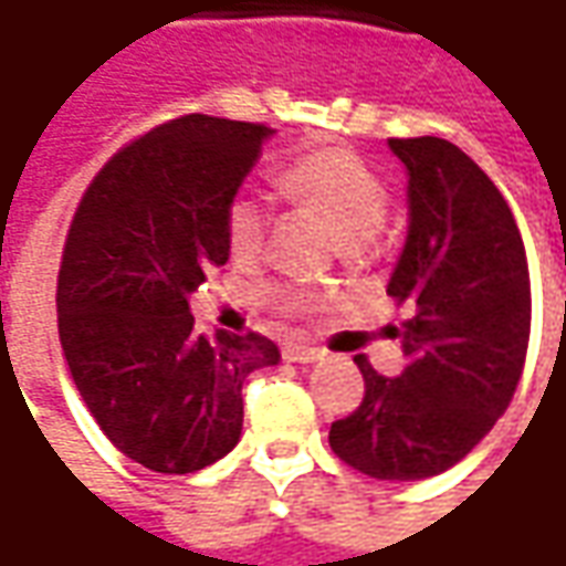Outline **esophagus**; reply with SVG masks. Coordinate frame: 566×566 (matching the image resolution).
Instances as JSON below:
<instances>
[{"mask_svg":"<svg viewBox=\"0 0 566 566\" xmlns=\"http://www.w3.org/2000/svg\"><path fill=\"white\" fill-rule=\"evenodd\" d=\"M283 359L286 361H317L324 359V349H317V346H305V343H286L283 346Z\"/></svg>","mask_w":566,"mask_h":566,"instance_id":"obj_1","label":"esophagus"}]
</instances>
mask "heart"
<instances>
[{"mask_svg": "<svg viewBox=\"0 0 566 566\" xmlns=\"http://www.w3.org/2000/svg\"><path fill=\"white\" fill-rule=\"evenodd\" d=\"M280 186L298 205L321 213L346 245H365L380 232L390 213V191L380 176L343 147H317L298 157L280 172ZM271 213L254 195H235L227 207L229 251L242 261L264 249ZM273 298L286 312H305L315 305V295L298 290H276Z\"/></svg>", "mask_w": 566, "mask_h": 566, "instance_id": "1", "label": "heart"}]
</instances>
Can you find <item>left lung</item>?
<instances>
[{"mask_svg":"<svg viewBox=\"0 0 566 566\" xmlns=\"http://www.w3.org/2000/svg\"><path fill=\"white\" fill-rule=\"evenodd\" d=\"M406 166L409 229L387 295L412 317L394 327L406 368L384 378L356 356L365 397L331 424L343 463L419 482L460 463L511 406L530 346V264L504 195L457 144L390 138Z\"/></svg>","mask_w":566,"mask_h":566,"instance_id":"obj_1","label":"left lung"}]
</instances>
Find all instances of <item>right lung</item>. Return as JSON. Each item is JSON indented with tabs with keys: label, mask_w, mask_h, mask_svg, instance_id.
I'll use <instances>...</instances> for the list:
<instances>
[{
	"label": "right lung",
	"mask_w": 566,
	"mask_h": 566,
	"mask_svg": "<svg viewBox=\"0 0 566 566\" xmlns=\"http://www.w3.org/2000/svg\"><path fill=\"white\" fill-rule=\"evenodd\" d=\"M273 128L182 116L87 186L59 268V339L77 394L122 453L164 475L223 460L242 384L276 365L261 334H195L188 295L229 261L227 207Z\"/></svg>",
	"instance_id": "add662e5"
}]
</instances>
